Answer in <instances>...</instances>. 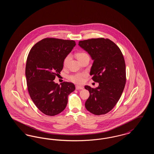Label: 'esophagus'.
Wrapping results in <instances>:
<instances>
[{"mask_svg": "<svg viewBox=\"0 0 154 154\" xmlns=\"http://www.w3.org/2000/svg\"><path fill=\"white\" fill-rule=\"evenodd\" d=\"M75 89H76L77 90H81V89H83L84 87H81V86L77 85V86H75Z\"/></svg>", "mask_w": 154, "mask_h": 154, "instance_id": "1", "label": "esophagus"}]
</instances>
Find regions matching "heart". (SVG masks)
Wrapping results in <instances>:
<instances>
[{
  "label": "heart",
  "mask_w": 154,
  "mask_h": 154,
  "mask_svg": "<svg viewBox=\"0 0 154 154\" xmlns=\"http://www.w3.org/2000/svg\"><path fill=\"white\" fill-rule=\"evenodd\" d=\"M75 55H76L77 58L79 61H80L81 60H82V59L89 57L88 54L84 52H79L75 54ZM70 55H67L65 58L63 60V66H66L67 65V64L70 59ZM84 74H77L70 75L69 77V79L72 81H73V82L77 83V84H80L81 82H82V81L84 80Z\"/></svg>",
  "instance_id": "obj_1"
}]
</instances>
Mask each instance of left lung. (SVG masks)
I'll list each match as a JSON object with an SVG mask.
<instances>
[{
  "instance_id": "8db88e82",
  "label": "left lung",
  "mask_w": 154,
  "mask_h": 154,
  "mask_svg": "<svg viewBox=\"0 0 154 154\" xmlns=\"http://www.w3.org/2000/svg\"><path fill=\"white\" fill-rule=\"evenodd\" d=\"M79 45L88 52L94 63L91 69L92 79L99 82L96 88L85 85L89 97L85 106L90 112L105 114L116 105L126 83V66L122 53L113 42L97 38L80 41Z\"/></svg>"
}]
</instances>
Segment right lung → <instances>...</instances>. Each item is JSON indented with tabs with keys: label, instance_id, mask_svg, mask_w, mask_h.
Returning <instances> with one entry per match:
<instances>
[{
	"label": "right lung",
	"instance_id": "add662e5",
	"mask_svg": "<svg viewBox=\"0 0 154 154\" xmlns=\"http://www.w3.org/2000/svg\"><path fill=\"white\" fill-rule=\"evenodd\" d=\"M75 45L74 40L45 38L37 43L28 54L25 68L28 92L38 109L47 116H54L65 110L68 96L75 90L72 82L60 85L54 81Z\"/></svg>",
	"mask_w": 154,
	"mask_h": 154
}]
</instances>
